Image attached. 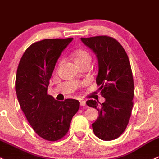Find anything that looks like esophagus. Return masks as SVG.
I'll use <instances>...</instances> for the list:
<instances>
[{
	"instance_id": "esophagus-1",
	"label": "esophagus",
	"mask_w": 159,
	"mask_h": 159,
	"mask_svg": "<svg viewBox=\"0 0 159 159\" xmlns=\"http://www.w3.org/2000/svg\"><path fill=\"white\" fill-rule=\"evenodd\" d=\"M80 105H81V106H86V102L84 99H80Z\"/></svg>"
}]
</instances>
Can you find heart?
I'll return each instance as SVG.
<instances>
[{"instance_id":"obj_1","label":"heart","mask_w":159,"mask_h":159,"mask_svg":"<svg viewBox=\"0 0 159 159\" xmlns=\"http://www.w3.org/2000/svg\"><path fill=\"white\" fill-rule=\"evenodd\" d=\"M72 57L73 60L77 66L85 63V62H90L91 61L90 54L84 49H79V50H75L73 53Z\"/></svg>"}]
</instances>
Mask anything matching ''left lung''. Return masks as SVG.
<instances>
[{
    "mask_svg": "<svg viewBox=\"0 0 159 159\" xmlns=\"http://www.w3.org/2000/svg\"><path fill=\"white\" fill-rule=\"evenodd\" d=\"M81 39L97 55L99 71L96 81L106 99L103 103L87 101V105L99 111L92 124L93 133L102 140H113L125 130L133 109L134 84L128 54L121 43L109 36Z\"/></svg>",
    "mask_w": 159,
    "mask_h": 159,
    "instance_id": "8db88e82",
    "label": "left lung"
}]
</instances>
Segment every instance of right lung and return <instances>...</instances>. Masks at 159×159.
Listing matches in <instances>:
<instances>
[{"label":"right lung","instance_id":"right-lung-1","mask_svg":"<svg viewBox=\"0 0 159 159\" xmlns=\"http://www.w3.org/2000/svg\"><path fill=\"white\" fill-rule=\"evenodd\" d=\"M72 39H44L32 43L17 69L16 92L21 109L35 133L48 141L64 137L80 106L77 99L60 102L48 94L56 63Z\"/></svg>","mask_w":159,"mask_h":159}]
</instances>
